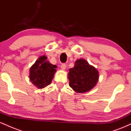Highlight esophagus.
<instances>
[{"instance_id":"34e87169","label":"esophagus","mask_w":131,"mask_h":131,"mask_svg":"<svg viewBox=\"0 0 131 131\" xmlns=\"http://www.w3.org/2000/svg\"><path fill=\"white\" fill-rule=\"evenodd\" d=\"M66 68H67V65H66L65 64H62L61 65V68L62 70H64L66 69Z\"/></svg>"}]
</instances>
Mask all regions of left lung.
Returning a JSON list of instances; mask_svg holds the SVG:
<instances>
[{
	"mask_svg": "<svg viewBox=\"0 0 131 131\" xmlns=\"http://www.w3.org/2000/svg\"><path fill=\"white\" fill-rule=\"evenodd\" d=\"M69 85L77 93L91 91L97 84L99 78L98 70L83 58L75 61L74 67L69 70Z\"/></svg>",
	"mask_w": 131,
	"mask_h": 131,
	"instance_id": "8db88e82",
	"label": "left lung"
}]
</instances>
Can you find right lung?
I'll use <instances>...</instances> for the list:
<instances>
[{
  "mask_svg": "<svg viewBox=\"0 0 131 131\" xmlns=\"http://www.w3.org/2000/svg\"><path fill=\"white\" fill-rule=\"evenodd\" d=\"M45 55L40 56L30 68L29 79L38 89H43L50 84L56 72L57 66L47 60Z\"/></svg>",
  "mask_w": 131,
  "mask_h": 131,
  "instance_id": "right-lung-1",
  "label": "right lung"
}]
</instances>
